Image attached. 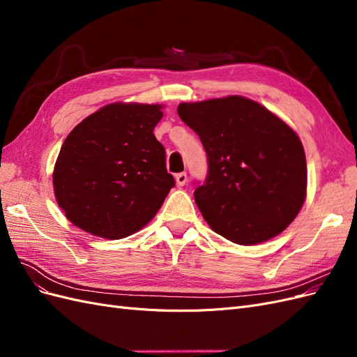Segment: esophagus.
I'll use <instances>...</instances> for the list:
<instances>
[{
	"label": "esophagus",
	"mask_w": 357,
	"mask_h": 357,
	"mask_svg": "<svg viewBox=\"0 0 357 357\" xmlns=\"http://www.w3.org/2000/svg\"><path fill=\"white\" fill-rule=\"evenodd\" d=\"M176 181L178 186H185L186 181H188V174L186 172H178V174L176 176Z\"/></svg>",
	"instance_id": "esophagus-1"
}]
</instances>
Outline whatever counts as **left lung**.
Instances as JSON below:
<instances>
[{
  "label": "left lung",
  "mask_w": 357,
  "mask_h": 357,
  "mask_svg": "<svg viewBox=\"0 0 357 357\" xmlns=\"http://www.w3.org/2000/svg\"><path fill=\"white\" fill-rule=\"evenodd\" d=\"M177 112L207 153V176L195 183L193 197L211 229L243 245L283 232L307 192V162L298 135L243 96L183 102Z\"/></svg>",
  "instance_id": "1"
}]
</instances>
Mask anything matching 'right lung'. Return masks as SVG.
Returning a JSON list of instances; mask_svg holds the SVG:
<instances>
[{
	"mask_svg": "<svg viewBox=\"0 0 357 357\" xmlns=\"http://www.w3.org/2000/svg\"><path fill=\"white\" fill-rule=\"evenodd\" d=\"M160 105L110 104L63 142L53 171L59 207L77 228L121 240L143 228L176 180L153 129Z\"/></svg>",
	"mask_w": 357,
	"mask_h": 357,
	"instance_id": "right-lung-1",
	"label": "right lung"
}]
</instances>
